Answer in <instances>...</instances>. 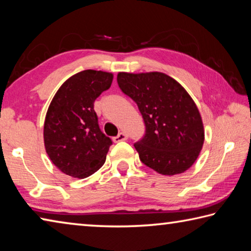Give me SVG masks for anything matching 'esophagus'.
<instances>
[{"mask_svg": "<svg viewBox=\"0 0 251 251\" xmlns=\"http://www.w3.org/2000/svg\"><path fill=\"white\" fill-rule=\"evenodd\" d=\"M127 139V135L125 133H120L116 137L113 138V141L115 143H120V142H124Z\"/></svg>", "mask_w": 251, "mask_h": 251, "instance_id": "esophagus-1", "label": "esophagus"}]
</instances>
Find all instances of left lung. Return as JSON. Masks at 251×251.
I'll use <instances>...</instances> for the list:
<instances>
[{"mask_svg":"<svg viewBox=\"0 0 251 251\" xmlns=\"http://www.w3.org/2000/svg\"><path fill=\"white\" fill-rule=\"evenodd\" d=\"M117 83L138 106L146 126L134 144L139 158L161 175L186 172L198 158L205 141L201 113L181 85L160 72H120Z\"/></svg>","mask_w":251,"mask_h":251,"instance_id":"8db88e82","label":"left lung"}]
</instances>
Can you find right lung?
Wrapping results in <instances>:
<instances>
[{
  "instance_id": "add662e5",
  "label": "right lung",
  "mask_w": 251,
  "mask_h": 251,
  "mask_svg": "<svg viewBox=\"0 0 251 251\" xmlns=\"http://www.w3.org/2000/svg\"><path fill=\"white\" fill-rule=\"evenodd\" d=\"M113 73L85 70L58 88L44 122V146L59 171L86 178L103 166L110 138L101 133L94 101L113 82Z\"/></svg>"
}]
</instances>
